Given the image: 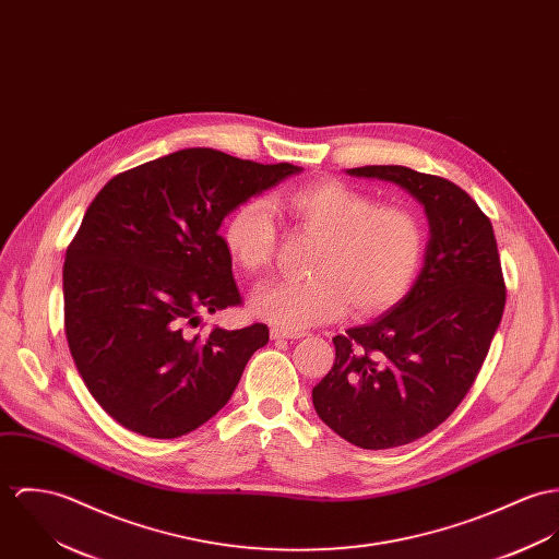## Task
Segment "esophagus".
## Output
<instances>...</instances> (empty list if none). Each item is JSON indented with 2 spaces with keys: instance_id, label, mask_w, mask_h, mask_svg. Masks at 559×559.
<instances>
[{
  "instance_id": "obj_1",
  "label": "esophagus",
  "mask_w": 559,
  "mask_h": 559,
  "mask_svg": "<svg viewBox=\"0 0 559 559\" xmlns=\"http://www.w3.org/2000/svg\"><path fill=\"white\" fill-rule=\"evenodd\" d=\"M307 332H300V330H285V328H272L270 330V336L272 338H302Z\"/></svg>"
}]
</instances>
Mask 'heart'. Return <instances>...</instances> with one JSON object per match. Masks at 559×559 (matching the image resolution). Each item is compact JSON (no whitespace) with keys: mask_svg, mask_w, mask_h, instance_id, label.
Wrapping results in <instances>:
<instances>
[{"mask_svg":"<svg viewBox=\"0 0 559 559\" xmlns=\"http://www.w3.org/2000/svg\"><path fill=\"white\" fill-rule=\"evenodd\" d=\"M274 210L298 234L317 240L307 281H283L263 289L257 310L285 330L332 321L349 309L374 314L409 289L423 252L425 229L405 205L379 203L371 192L341 180H314L272 199ZM223 245L242 272H270L278 249V225L261 201L240 203L225 221Z\"/></svg>","mask_w":559,"mask_h":559,"instance_id":"obj_1","label":"heart"}]
</instances>
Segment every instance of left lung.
Wrapping results in <instances>:
<instances>
[{
    "instance_id": "1",
    "label": "left lung",
    "mask_w": 559,
    "mask_h": 559,
    "mask_svg": "<svg viewBox=\"0 0 559 559\" xmlns=\"http://www.w3.org/2000/svg\"><path fill=\"white\" fill-rule=\"evenodd\" d=\"M349 174L407 188L431 223L412 292L334 336V365L312 388L314 412L334 433L385 450L431 433L465 399L501 321L506 283L493 225L463 188L399 165Z\"/></svg>"
}]
</instances>
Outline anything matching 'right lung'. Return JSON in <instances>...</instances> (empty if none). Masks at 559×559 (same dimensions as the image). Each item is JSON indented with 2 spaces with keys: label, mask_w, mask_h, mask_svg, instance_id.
Here are the masks:
<instances>
[{
  "label": "right lung",
  "mask_w": 559,
  "mask_h": 559,
  "mask_svg": "<svg viewBox=\"0 0 559 559\" xmlns=\"http://www.w3.org/2000/svg\"><path fill=\"white\" fill-rule=\"evenodd\" d=\"M188 147L109 180L63 261V332L98 405L128 431L174 439L231 399L265 323L192 332L203 312L240 307L223 218L298 174Z\"/></svg>",
  "instance_id": "right-lung-1"
}]
</instances>
